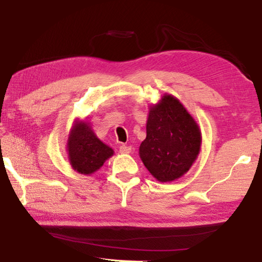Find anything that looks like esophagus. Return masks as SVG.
Returning <instances> with one entry per match:
<instances>
[{
  "label": "esophagus",
  "instance_id": "34e87169",
  "mask_svg": "<svg viewBox=\"0 0 262 262\" xmlns=\"http://www.w3.org/2000/svg\"><path fill=\"white\" fill-rule=\"evenodd\" d=\"M131 151H132V147L127 146V145H122V146L119 147V153H122V154H127Z\"/></svg>",
  "mask_w": 262,
  "mask_h": 262
}]
</instances>
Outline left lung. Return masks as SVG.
<instances>
[{"mask_svg":"<svg viewBox=\"0 0 262 262\" xmlns=\"http://www.w3.org/2000/svg\"><path fill=\"white\" fill-rule=\"evenodd\" d=\"M201 143L195 119L177 97L166 94L149 106L146 138L140 144L139 157L158 181L170 182L189 170Z\"/></svg>","mask_w":262,"mask_h":262,"instance_id":"1","label":"left lung"}]
</instances>
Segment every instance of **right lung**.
<instances>
[{"mask_svg":"<svg viewBox=\"0 0 262 262\" xmlns=\"http://www.w3.org/2000/svg\"><path fill=\"white\" fill-rule=\"evenodd\" d=\"M67 152L73 169L91 175L101 168L114 149L97 138L89 123L76 121L67 140Z\"/></svg>","mask_w":262,"mask_h":262,"instance_id":"obj_1","label":"right lung"}]
</instances>
